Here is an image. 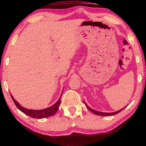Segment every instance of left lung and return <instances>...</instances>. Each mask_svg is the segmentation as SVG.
<instances>
[{
  "instance_id": "obj_1",
  "label": "left lung",
  "mask_w": 146,
  "mask_h": 146,
  "mask_svg": "<svg viewBox=\"0 0 146 146\" xmlns=\"http://www.w3.org/2000/svg\"><path fill=\"white\" fill-rule=\"evenodd\" d=\"M84 102L85 105L86 106V108H87L88 110L90 111H91L93 113H94V114H95V115H100V116H112V115H116V114H117V113H120L121 111L123 110V109H124L125 107H126V106H125V107H124V108H122V109H121V110H120L119 111H115V112H113V113H104V112L98 111H96L95 110H93V109H91V108L89 107V106L87 104H86L84 101Z\"/></svg>"
}]
</instances>
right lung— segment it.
Wrapping results in <instances>:
<instances>
[{
  "label": "right lung",
  "mask_w": 146,
  "mask_h": 146,
  "mask_svg": "<svg viewBox=\"0 0 146 146\" xmlns=\"http://www.w3.org/2000/svg\"><path fill=\"white\" fill-rule=\"evenodd\" d=\"M62 92L61 93L60 97L59 98V99L58 100L57 102L55 104H53V106H51L48 108L43 109V110H29V109L23 107V106H22L15 99L13 96L11 95V94H10V95L14 103L15 104L16 106L18 108V109L20 111H21L24 113V114L28 115L32 118H39V119H40V118H44L51 117V116L53 115L56 111H57L59 106H60V99H61Z\"/></svg>",
  "instance_id": "right-lung-1"
}]
</instances>
